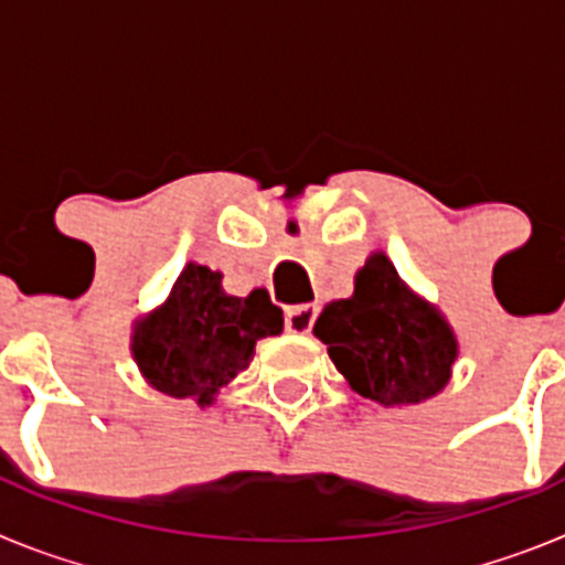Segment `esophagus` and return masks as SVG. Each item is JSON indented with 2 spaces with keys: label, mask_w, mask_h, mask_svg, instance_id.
<instances>
[{
  "label": "esophagus",
  "mask_w": 565,
  "mask_h": 565,
  "mask_svg": "<svg viewBox=\"0 0 565 565\" xmlns=\"http://www.w3.org/2000/svg\"><path fill=\"white\" fill-rule=\"evenodd\" d=\"M317 313L319 308L306 302V306H294L286 311V331L288 333H311L313 331V322H317Z\"/></svg>",
  "instance_id": "1"
}]
</instances>
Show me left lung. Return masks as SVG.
<instances>
[{
	"instance_id": "left-lung-1",
	"label": "left lung",
	"mask_w": 565,
	"mask_h": 565,
	"mask_svg": "<svg viewBox=\"0 0 565 565\" xmlns=\"http://www.w3.org/2000/svg\"><path fill=\"white\" fill-rule=\"evenodd\" d=\"M313 333L353 391L384 407L436 396L458 353L450 326L407 291L384 254L364 263L351 299L319 313Z\"/></svg>"
}]
</instances>
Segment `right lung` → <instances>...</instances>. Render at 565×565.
<instances>
[{
  "label": "right lung",
  "instance_id": "1",
  "mask_svg": "<svg viewBox=\"0 0 565 565\" xmlns=\"http://www.w3.org/2000/svg\"><path fill=\"white\" fill-rule=\"evenodd\" d=\"M282 331L266 291L228 297L221 274L189 263L152 317L135 326L132 353L154 391L212 404L254 356V344Z\"/></svg>",
  "mask_w": 565,
  "mask_h": 565
}]
</instances>
